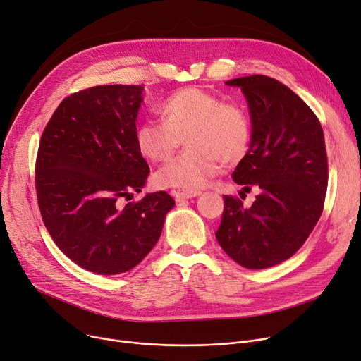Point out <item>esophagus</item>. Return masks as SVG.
Returning a JSON list of instances; mask_svg holds the SVG:
<instances>
[{
	"instance_id": "34e87169",
	"label": "esophagus",
	"mask_w": 361,
	"mask_h": 361,
	"mask_svg": "<svg viewBox=\"0 0 361 361\" xmlns=\"http://www.w3.org/2000/svg\"><path fill=\"white\" fill-rule=\"evenodd\" d=\"M171 193H173V196H174V199H176L177 202H181V200H187V199L199 196L200 191H191V190L178 188V190H171Z\"/></svg>"
}]
</instances>
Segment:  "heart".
Listing matches in <instances>:
<instances>
[{"mask_svg":"<svg viewBox=\"0 0 361 361\" xmlns=\"http://www.w3.org/2000/svg\"><path fill=\"white\" fill-rule=\"evenodd\" d=\"M162 120L148 118L136 129L139 154L151 162H165L187 142L181 155L155 174L159 187L197 190L221 170V162L236 164L247 155L252 137L248 110L236 102L200 88H184L168 97Z\"/></svg>","mask_w":361,"mask_h":361,"instance_id":"b5f03b06","label":"heart"}]
</instances>
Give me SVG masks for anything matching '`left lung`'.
Returning a JSON list of instances; mask_svg holds the SVG:
<instances>
[{"instance_id": "left-lung-1", "label": "left lung", "mask_w": 361, "mask_h": 361, "mask_svg": "<svg viewBox=\"0 0 361 361\" xmlns=\"http://www.w3.org/2000/svg\"><path fill=\"white\" fill-rule=\"evenodd\" d=\"M241 87L251 145L232 174L245 191L259 188L251 207L225 195L216 239L245 269L289 259L318 224L328 187V158L319 118L289 87L266 75L226 81Z\"/></svg>"}]
</instances>
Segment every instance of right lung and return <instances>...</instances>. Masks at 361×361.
Segmentation results:
<instances>
[{"mask_svg": "<svg viewBox=\"0 0 361 361\" xmlns=\"http://www.w3.org/2000/svg\"><path fill=\"white\" fill-rule=\"evenodd\" d=\"M142 90L117 84L72 92L54 111L37 149L35 185L47 232L68 258L103 276L137 266L176 204L166 191L129 202L149 174L136 147Z\"/></svg>", "mask_w": 361, "mask_h": 361, "instance_id": "obj_1", "label": "right lung"}]
</instances>
